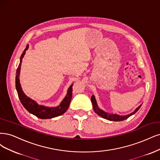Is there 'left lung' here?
I'll use <instances>...</instances> for the list:
<instances>
[{"label": "left lung", "instance_id": "8db88e82", "mask_svg": "<svg viewBox=\"0 0 160 160\" xmlns=\"http://www.w3.org/2000/svg\"><path fill=\"white\" fill-rule=\"evenodd\" d=\"M91 101L92 103V107H93V109L98 115L102 117L103 118H104V119L108 120L114 121V122L123 121L124 120H126L127 118H128L130 116L136 114V113L138 112V110L140 109V107L142 106V104L139 106L134 111L132 112L130 114H128L126 116H120V115H118L116 114H109V113H107V112H104V110H101L100 108H98V104H97L95 96L94 95H92L91 97Z\"/></svg>", "mask_w": 160, "mask_h": 160}]
</instances>
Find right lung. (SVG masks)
I'll use <instances>...</instances> for the list:
<instances>
[{
    "label": "right lung",
    "mask_w": 160,
    "mask_h": 160,
    "mask_svg": "<svg viewBox=\"0 0 160 160\" xmlns=\"http://www.w3.org/2000/svg\"><path fill=\"white\" fill-rule=\"evenodd\" d=\"M28 48V45L27 46V47L24 49V52L21 54V56L20 58V64L17 70V74H16V88L17 93L18 95V98L20 100L21 104L25 108L30 114H32L37 118H40V119H50V118H52L54 117H57L63 114L64 113L66 112V110L68 109L69 105L70 104V102L72 100V86L73 84H72L68 89L67 91V94L65 96L63 100L62 101L60 104L57 107H52L49 108L47 106H44L42 105H39L34 100L30 98L26 95L23 90H22L21 86L20 83V66H21L22 60L24 57V56L26 53V51Z\"/></svg>",
    "instance_id": "add662e5"
}]
</instances>
